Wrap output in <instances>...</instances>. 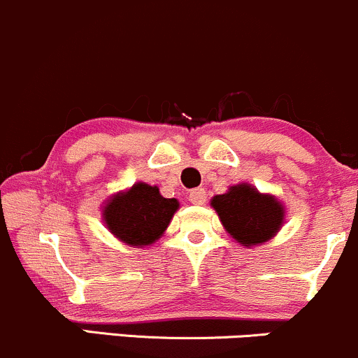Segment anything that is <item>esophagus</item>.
I'll return each mask as SVG.
<instances>
[{
    "mask_svg": "<svg viewBox=\"0 0 358 358\" xmlns=\"http://www.w3.org/2000/svg\"><path fill=\"white\" fill-rule=\"evenodd\" d=\"M188 200L193 205H203L207 202V192L203 190V188H195V190L190 192V195H188Z\"/></svg>",
    "mask_w": 358,
    "mask_h": 358,
    "instance_id": "esophagus-1",
    "label": "esophagus"
}]
</instances>
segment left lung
I'll return each mask as SVG.
<instances>
[{
    "label": "left lung",
    "mask_w": 358,
    "mask_h": 358,
    "mask_svg": "<svg viewBox=\"0 0 358 358\" xmlns=\"http://www.w3.org/2000/svg\"><path fill=\"white\" fill-rule=\"evenodd\" d=\"M225 231L245 248L264 244L276 236L285 222V207L274 195L259 193L249 183L229 188L210 200Z\"/></svg>",
    "instance_id": "obj_1"
}]
</instances>
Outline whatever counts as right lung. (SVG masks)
<instances>
[{
    "label": "right lung",
    "mask_w": 358,
    "mask_h": 358,
    "mask_svg": "<svg viewBox=\"0 0 358 358\" xmlns=\"http://www.w3.org/2000/svg\"><path fill=\"white\" fill-rule=\"evenodd\" d=\"M178 207V200L165 199L158 187L138 182L110 196L102 208V220L121 242L145 248L165 234Z\"/></svg>",
    "instance_id": "add662e5"
}]
</instances>
